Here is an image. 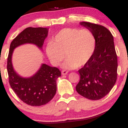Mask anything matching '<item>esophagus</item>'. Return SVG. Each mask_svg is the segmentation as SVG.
Here are the masks:
<instances>
[{
    "instance_id": "esophagus-1",
    "label": "esophagus",
    "mask_w": 128,
    "mask_h": 128,
    "mask_svg": "<svg viewBox=\"0 0 128 128\" xmlns=\"http://www.w3.org/2000/svg\"><path fill=\"white\" fill-rule=\"evenodd\" d=\"M67 73H68V72L66 71V70H62V72H61V74H62V75H66Z\"/></svg>"
}]
</instances>
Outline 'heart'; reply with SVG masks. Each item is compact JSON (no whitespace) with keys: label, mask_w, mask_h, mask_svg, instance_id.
<instances>
[{"label":"heart","mask_w":128,"mask_h":128,"mask_svg":"<svg viewBox=\"0 0 128 128\" xmlns=\"http://www.w3.org/2000/svg\"><path fill=\"white\" fill-rule=\"evenodd\" d=\"M96 37L88 29L64 28L56 35L53 42L46 46V54L55 66L63 64L65 68L74 69L82 67L90 60L94 52Z\"/></svg>","instance_id":"b5f03b06"}]
</instances>
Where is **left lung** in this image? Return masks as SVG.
<instances>
[{"label": "left lung", "instance_id": "1", "mask_svg": "<svg viewBox=\"0 0 128 128\" xmlns=\"http://www.w3.org/2000/svg\"><path fill=\"white\" fill-rule=\"evenodd\" d=\"M92 32L96 37L94 52L86 65L78 70L80 80L76 90L80 95L90 100H99L110 92L117 75V56L111 32L102 25L80 22Z\"/></svg>", "mask_w": 128, "mask_h": 128}]
</instances>
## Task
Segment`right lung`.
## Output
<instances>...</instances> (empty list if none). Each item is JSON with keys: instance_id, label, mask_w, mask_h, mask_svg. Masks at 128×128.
I'll return each instance as SVG.
<instances>
[{"instance_id": "1", "label": "right lung", "mask_w": 128, "mask_h": 128, "mask_svg": "<svg viewBox=\"0 0 128 128\" xmlns=\"http://www.w3.org/2000/svg\"><path fill=\"white\" fill-rule=\"evenodd\" d=\"M48 28L29 27L19 34L10 44L7 71L10 86L19 99L30 106H39L48 104L56 92V79L61 73L56 67L42 64L36 74L23 78L16 73L12 64V56L17 47L24 44H33L42 49Z\"/></svg>"}]
</instances>
